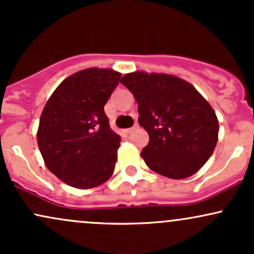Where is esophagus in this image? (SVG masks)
<instances>
[{
    "label": "esophagus",
    "mask_w": 254,
    "mask_h": 254,
    "mask_svg": "<svg viewBox=\"0 0 254 254\" xmlns=\"http://www.w3.org/2000/svg\"><path fill=\"white\" fill-rule=\"evenodd\" d=\"M137 127H138V124H137L136 122H135V124H133V127H130V129H127V132H131V131L135 130V129H137Z\"/></svg>",
    "instance_id": "esophagus-1"
}]
</instances>
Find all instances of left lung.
Listing matches in <instances>:
<instances>
[{"mask_svg":"<svg viewBox=\"0 0 254 254\" xmlns=\"http://www.w3.org/2000/svg\"><path fill=\"white\" fill-rule=\"evenodd\" d=\"M121 82L138 104V123L149 135L141 156L151 171L172 179L191 177L211 156L218 121L210 104L183 78L135 71Z\"/></svg>","mask_w":254,"mask_h":254,"instance_id":"obj_1","label":"left lung"}]
</instances>
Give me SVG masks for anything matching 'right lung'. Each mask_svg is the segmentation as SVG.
Listing matches in <instances>:
<instances>
[{
    "mask_svg": "<svg viewBox=\"0 0 254 254\" xmlns=\"http://www.w3.org/2000/svg\"><path fill=\"white\" fill-rule=\"evenodd\" d=\"M119 80L121 72L112 69L77 71L44 107L38 147L46 167L66 185L93 189L112 176L121 136L111 130L104 106Z\"/></svg>",
    "mask_w": 254,
    "mask_h": 254,
    "instance_id": "add662e5",
    "label": "right lung"
}]
</instances>
